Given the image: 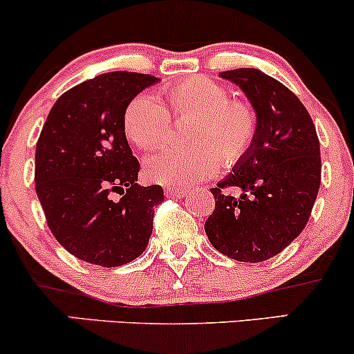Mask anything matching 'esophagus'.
<instances>
[{
  "label": "esophagus",
  "mask_w": 354,
  "mask_h": 354,
  "mask_svg": "<svg viewBox=\"0 0 354 354\" xmlns=\"http://www.w3.org/2000/svg\"><path fill=\"white\" fill-rule=\"evenodd\" d=\"M165 194L168 198H183V196H186V194H188V191L181 189V188H166Z\"/></svg>",
  "instance_id": "1"
}]
</instances>
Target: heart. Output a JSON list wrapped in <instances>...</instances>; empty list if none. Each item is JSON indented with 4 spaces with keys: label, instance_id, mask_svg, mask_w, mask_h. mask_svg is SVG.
I'll list each match as a JSON object with an SVG mask.
<instances>
[{
    "label": "heart",
    "instance_id": "b5f03b06",
    "mask_svg": "<svg viewBox=\"0 0 354 354\" xmlns=\"http://www.w3.org/2000/svg\"><path fill=\"white\" fill-rule=\"evenodd\" d=\"M185 148H169L148 158L145 176L156 185L188 188L223 168H234L254 148L259 120L245 100L206 76H191L166 88L161 101L138 95L123 113L124 136L140 149L163 146L171 118H188Z\"/></svg>",
    "mask_w": 354,
    "mask_h": 354
}]
</instances>
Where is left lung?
I'll use <instances>...</instances> for the list:
<instances>
[{
	"instance_id": "obj_1",
	"label": "left lung",
	"mask_w": 354,
	"mask_h": 354,
	"mask_svg": "<svg viewBox=\"0 0 354 354\" xmlns=\"http://www.w3.org/2000/svg\"><path fill=\"white\" fill-rule=\"evenodd\" d=\"M246 93L259 120L254 148L211 188L214 211L205 223L211 245L228 258L261 263L306 226L319 191V140L310 113L291 89L254 68L223 71ZM239 187L241 197L227 189Z\"/></svg>"
}]
</instances>
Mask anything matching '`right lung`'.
I'll return each instance as SVG.
<instances>
[{"label":"right lung","mask_w":354,"mask_h":354,"mask_svg":"<svg viewBox=\"0 0 354 354\" xmlns=\"http://www.w3.org/2000/svg\"><path fill=\"white\" fill-rule=\"evenodd\" d=\"M156 81L113 71L68 89L36 143L35 188L48 228L64 250L91 265L136 259L153 233L154 208L165 201L160 185H136L140 161L123 131L128 103Z\"/></svg>","instance_id":"obj_1"}]
</instances>
